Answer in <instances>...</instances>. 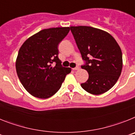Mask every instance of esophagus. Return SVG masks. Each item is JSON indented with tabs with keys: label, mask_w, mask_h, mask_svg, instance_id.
I'll return each mask as SVG.
<instances>
[{
	"label": "esophagus",
	"mask_w": 135,
	"mask_h": 135,
	"mask_svg": "<svg viewBox=\"0 0 135 135\" xmlns=\"http://www.w3.org/2000/svg\"><path fill=\"white\" fill-rule=\"evenodd\" d=\"M73 69L74 71H77V70H79V66H76L75 68H73Z\"/></svg>",
	"instance_id": "1"
}]
</instances>
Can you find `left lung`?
<instances>
[{
	"label": "left lung",
	"instance_id": "8db88e82",
	"mask_svg": "<svg viewBox=\"0 0 135 135\" xmlns=\"http://www.w3.org/2000/svg\"><path fill=\"white\" fill-rule=\"evenodd\" d=\"M85 64L81 66L89 74L81 84L89 93L99 95L115 84L122 69V54L118 43L109 33L93 27H70Z\"/></svg>",
	"mask_w": 135,
	"mask_h": 135
}]
</instances>
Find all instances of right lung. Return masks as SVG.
Instances as JSON below:
<instances>
[{"label": "right lung", "mask_w": 135, "mask_h": 135, "mask_svg": "<svg viewBox=\"0 0 135 135\" xmlns=\"http://www.w3.org/2000/svg\"><path fill=\"white\" fill-rule=\"evenodd\" d=\"M69 30V27L43 29L21 46L16 62V72L22 85L33 97H52L71 73V68L62 66L58 57V44ZM54 62L56 66L53 68Z\"/></svg>", "instance_id": "add662e5"}]
</instances>
